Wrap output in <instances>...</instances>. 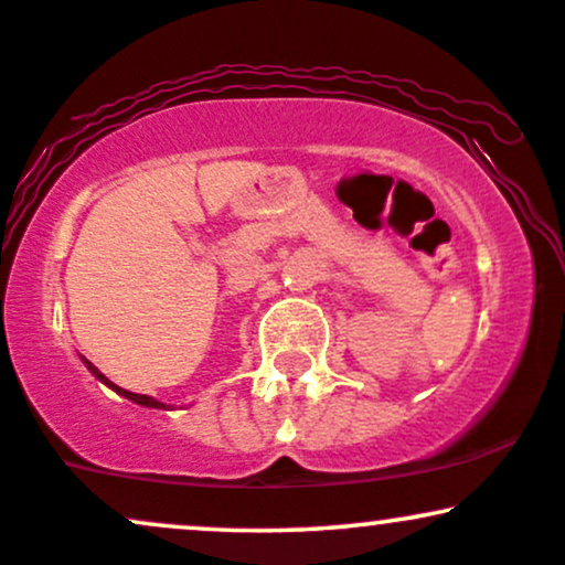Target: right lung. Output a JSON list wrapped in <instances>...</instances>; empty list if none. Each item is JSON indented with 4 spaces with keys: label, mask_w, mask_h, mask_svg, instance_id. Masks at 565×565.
Listing matches in <instances>:
<instances>
[{
    "label": "right lung",
    "mask_w": 565,
    "mask_h": 565,
    "mask_svg": "<svg viewBox=\"0 0 565 565\" xmlns=\"http://www.w3.org/2000/svg\"><path fill=\"white\" fill-rule=\"evenodd\" d=\"M84 364H87V369H89V372H93V374H95V377H97V380H100V382H106V385H108V387H111V391H116V393H119V395H125V398H129V401H135V404H140V406H151V408H164V404H159V401H153V398H151V395L129 393V391H125V387H119V385H114V382H108L106 377H103V374H100V372H97V369H95L93 364H89V361H84Z\"/></svg>",
    "instance_id": "right-lung-1"
}]
</instances>
